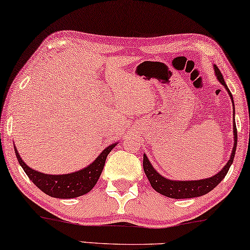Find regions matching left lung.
<instances>
[{"instance_id":"left-lung-1","label":"left lung","mask_w":250,"mask_h":250,"mask_svg":"<svg viewBox=\"0 0 250 250\" xmlns=\"http://www.w3.org/2000/svg\"><path fill=\"white\" fill-rule=\"evenodd\" d=\"M215 74H216L217 80L220 81L221 84H223L225 87H227L228 93L230 94L232 99V94L230 90H229L227 84H225L224 78L222 76L220 69L216 66H214ZM233 104V101H232ZM234 109V107H233ZM233 133H234V146L233 150H232L231 157L229 159L227 165L224 166V168L221 170L220 173H217L215 176H211L209 179L205 180H199V181H170L167 180L162 175H159L158 173L153 169L151 164L146 158V155H143V169H145V173L146 177H148L150 184L155 189L157 192L164 194V196L174 198V199H184V198H196L204 196L214 189L215 187L217 186L218 183L221 182L222 180L224 179L225 175H227L229 169H230L231 164L233 163L235 149H237V140H238V134H237V126H235V123L233 124Z\"/></svg>"}]
</instances>
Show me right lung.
Returning a JSON list of instances; mask_svg holds the SVG:
<instances>
[{
	"mask_svg": "<svg viewBox=\"0 0 250 250\" xmlns=\"http://www.w3.org/2000/svg\"><path fill=\"white\" fill-rule=\"evenodd\" d=\"M115 146L116 143L107 146V149H104L102 153H100V156L86 168L75 173L64 174V175H47V174L34 170L22 162L16 148L15 151L20 166L25 170L29 180L39 189L50 197L69 199V198L83 196V194L90 192L93 189V187L97 184L99 177L101 175L102 169H104L105 158H107L108 153L111 151Z\"/></svg>",
	"mask_w": 250,
	"mask_h": 250,
	"instance_id": "1",
	"label": "right lung"
}]
</instances>
